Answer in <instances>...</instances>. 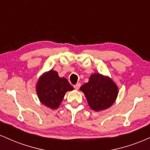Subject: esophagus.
<instances>
[{
	"label": "esophagus",
	"instance_id": "esophagus-1",
	"mask_svg": "<svg viewBox=\"0 0 150 150\" xmlns=\"http://www.w3.org/2000/svg\"><path fill=\"white\" fill-rule=\"evenodd\" d=\"M80 86H81L80 83H77L76 85H74V88H75V89H78L80 87Z\"/></svg>",
	"mask_w": 150,
	"mask_h": 150
}]
</instances>
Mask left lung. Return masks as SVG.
<instances>
[{
	"label": "left lung",
	"instance_id": "left-lung-1",
	"mask_svg": "<svg viewBox=\"0 0 150 150\" xmlns=\"http://www.w3.org/2000/svg\"><path fill=\"white\" fill-rule=\"evenodd\" d=\"M89 107L95 111L109 108L116 101L118 89L110 77L99 73L92 74L89 82L80 87Z\"/></svg>",
	"mask_w": 150,
	"mask_h": 150
}]
</instances>
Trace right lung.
<instances>
[{
  "mask_svg": "<svg viewBox=\"0 0 150 150\" xmlns=\"http://www.w3.org/2000/svg\"><path fill=\"white\" fill-rule=\"evenodd\" d=\"M73 89L66 78L60 77L57 72L53 70L43 74L37 83L39 100L51 109L59 107L65 93Z\"/></svg>",
  "mask_w": 150,
  "mask_h": 150,
  "instance_id": "right-lung-1",
  "label": "right lung"
}]
</instances>
